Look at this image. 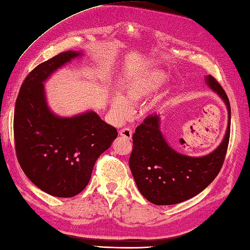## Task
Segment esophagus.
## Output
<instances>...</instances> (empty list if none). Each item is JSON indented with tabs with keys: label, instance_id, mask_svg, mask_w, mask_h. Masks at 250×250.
Here are the masks:
<instances>
[{
	"label": "esophagus",
	"instance_id": "1",
	"mask_svg": "<svg viewBox=\"0 0 250 250\" xmlns=\"http://www.w3.org/2000/svg\"><path fill=\"white\" fill-rule=\"evenodd\" d=\"M132 134H133V131L131 130L130 128H124L119 131V135L122 138H125L126 140H131L132 139Z\"/></svg>",
	"mask_w": 250,
	"mask_h": 250
}]
</instances>
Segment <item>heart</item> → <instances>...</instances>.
<instances>
[{"instance_id": "obj_1", "label": "heart", "mask_w": 250, "mask_h": 250, "mask_svg": "<svg viewBox=\"0 0 250 250\" xmlns=\"http://www.w3.org/2000/svg\"><path fill=\"white\" fill-rule=\"evenodd\" d=\"M168 81V76L161 70L148 71L129 81L124 87L122 96L113 97L111 109L117 119H125L131 112L130 106H137L158 92Z\"/></svg>"}]
</instances>
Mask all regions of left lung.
I'll return each mask as SVG.
<instances>
[{
    "mask_svg": "<svg viewBox=\"0 0 250 250\" xmlns=\"http://www.w3.org/2000/svg\"><path fill=\"white\" fill-rule=\"evenodd\" d=\"M206 82L223 99L229 112L225 137L212 153L191 157L176 152L163 137L156 113L145 118L133 133L130 169L142 196L156 206H170L197 196L214 180L223 165L230 132L229 101L213 76L208 75Z\"/></svg>",
    "mask_w": 250,
    "mask_h": 250,
    "instance_id": "1",
    "label": "left lung"
}]
</instances>
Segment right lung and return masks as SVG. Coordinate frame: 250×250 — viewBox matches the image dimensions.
Returning a JSON list of instances; mask_svg holds the SVG:
<instances>
[{
	"instance_id": "obj_1",
	"label": "right lung",
	"mask_w": 250,
	"mask_h": 250,
	"mask_svg": "<svg viewBox=\"0 0 250 250\" xmlns=\"http://www.w3.org/2000/svg\"><path fill=\"white\" fill-rule=\"evenodd\" d=\"M82 52L65 51L42 62L27 75L14 111L17 160L35 186L59 198L83 191L95 163L117 138L116 128L95 111L74 117L54 115L43 82Z\"/></svg>"
}]
</instances>
